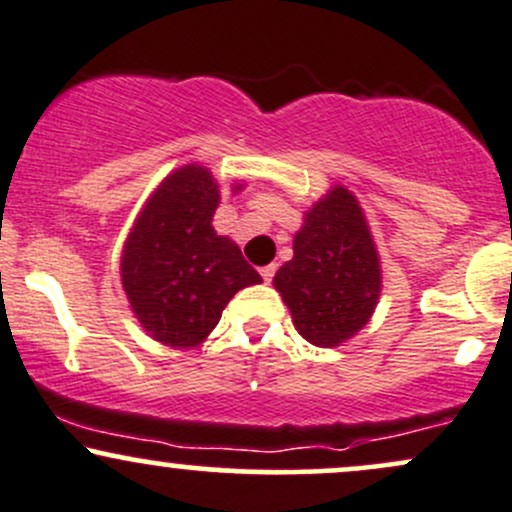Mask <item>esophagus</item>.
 I'll return each instance as SVG.
<instances>
[{"label": "esophagus", "instance_id": "1", "mask_svg": "<svg viewBox=\"0 0 512 512\" xmlns=\"http://www.w3.org/2000/svg\"><path fill=\"white\" fill-rule=\"evenodd\" d=\"M260 274H262L264 284H272V279H274V274H276V264H267V267H262Z\"/></svg>", "mask_w": 512, "mask_h": 512}]
</instances>
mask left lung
Returning <instances> with one entry per match:
<instances>
[{
	"mask_svg": "<svg viewBox=\"0 0 512 512\" xmlns=\"http://www.w3.org/2000/svg\"><path fill=\"white\" fill-rule=\"evenodd\" d=\"M296 330L315 346H339L361 330L380 296V262L356 197L334 187L305 214L293 260L274 276Z\"/></svg>",
	"mask_w": 512,
	"mask_h": 512,
	"instance_id": "1",
	"label": "left lung"
}]
</instances>
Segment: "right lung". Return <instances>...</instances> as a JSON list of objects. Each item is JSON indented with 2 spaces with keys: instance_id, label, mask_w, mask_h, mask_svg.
I'll list each match as a JSON object with an SVG mask.
<instances>
[{
  "instance_id": "add662e5",
  "label": "right lung",
  "mask_w": 512,
  "mask_h": 512,
  "mask_svg": "<svg viewBox=\"0 0 512 512\" xmlns=\"http://www.w3.org/2000/svg\"><path fill=\"white\" fill-rule=\"evenodd\" d=\"M216 207L219 185L209 170L185 166L158 185L129 233L122 286L156 342L197 346L219 325L226 303L262 281L233 240L216 236Z\"/></svg>"
}]
</instances>
